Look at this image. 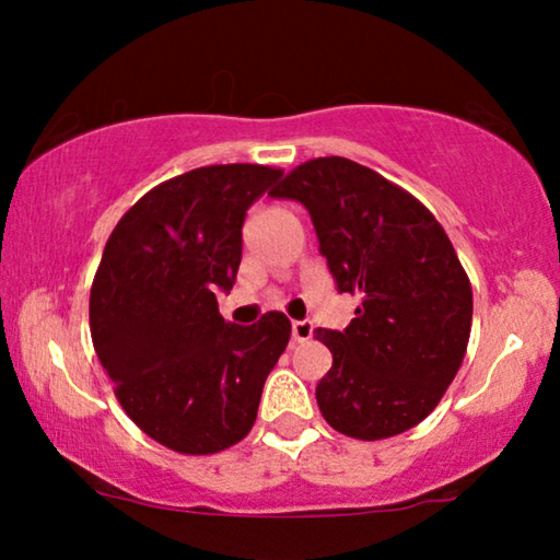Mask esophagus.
<instances>
[{
  "label": "esophagus",
  "instance_id": "esophagus-1",
  "mask_svg": "<svg viewBox=\"0 0 560 560\" xmlns=\"http://www.w3.org/2000/svg\"><path fill=\"white\" fill-rule=\"evenodd\" d=\"M313 336L311 320H293V339L295 341H308Z\"/></svg>",
  "mask_w": 560,
  "mask_h": 560
}]
</instances>
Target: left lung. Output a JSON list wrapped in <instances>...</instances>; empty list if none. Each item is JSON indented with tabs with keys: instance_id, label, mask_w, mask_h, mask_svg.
<instances>
[{
	"instance_id": "obj_1",
	"label": "left lung",
	"mask_w": 560,
	"mask_h": 560,
	"mask_svg": "<svg viewBox=\"0 0 560 560\" xmlns=\"http://www.w3.org/2000/svg\"><path fill=\"white\" fill-rule=\"evenodd\" d=\"M311 213L339 293L359 298L343 331L316 328L334 364L316 387L326 423L359 441L410 431L464 362L471 285L431 211L347 158L298 165L272 190Z\"/></svg>"
}]
</instances>
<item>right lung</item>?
<instances>
[{"label": "right lung", "mask_w": 560, "mask_h": 560, "mask_svg": "<svg viewBox=\"0 0 560 560\" xmlns=\"http://www.w3.org/2000/svg\"><path fill=\"white\" fill-rule=\"evenodd\" d=\"M267 165H206L148 190L114 226L91 285L98 362L137 428L178 454H219L257 420L267 374L290 341L278 311L221 318L247 209L280 180Z\"/></svg>", "instance_id": "1"}]
</instances>
